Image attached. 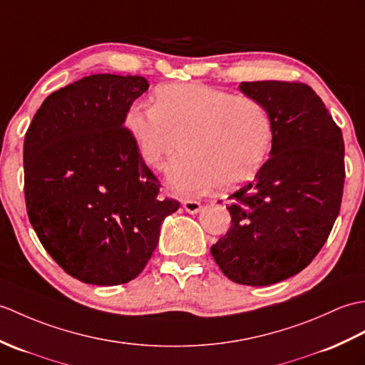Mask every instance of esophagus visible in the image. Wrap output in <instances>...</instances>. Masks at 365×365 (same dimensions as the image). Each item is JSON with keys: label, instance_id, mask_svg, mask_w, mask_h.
I'll return each instance as SVG.
<instances>
[{"label": "esophagus", "instance_id": "esophagus-1", "mask_svg": "<svg viewBox=\"0 0 365 365\" xmlns=\"http://www.w3.org/2000/svg\"><path fill=\"white\" fill-rule=\"evenodd\" d=\"M183 208H185V211L186 213H190V215H197L199 211L202 210V205H200V202H197V200H183Z\"/></svg>", "mask_w": 365, "mask_h": 365}]
</instances>
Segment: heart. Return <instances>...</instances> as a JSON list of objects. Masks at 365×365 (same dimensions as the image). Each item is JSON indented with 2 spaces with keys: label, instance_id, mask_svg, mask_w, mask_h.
<instances>
[{
  "label": "heart",
  "instance_id": "obj_1",
  "mask_svg": "<svg viewBox=\"0 0 365 365\" xmlns=\"http://www.w3.org/2000/svg\"><path fill=\"white\" fill-rule=\"evenodd\" d=\"M124 129L143 162L160 169L179 149L166 169V182L182 194L217 186L232 190L252 180L272 152L274 120L255 98L235 96L202 83L158 87L152 107L132 104Z\"/></svg>",
  "mask_w": 365,
  "mask_h": 365
}]
</instances>
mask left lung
I'll return each mask as SVG.
<instances>
[{"instance_id":"obj_1","label":"left lung","mask_w":365,"mask_h":365,"mask_svg":"<svg viewBox=\"0 0 365 365\" xmlns=\"http://www.w3.org/2000/svg\"><path fill=\"white\" fill-rule=\"evenodd\" d=\"M240 90L269 108L274 144L255 182L228 197L232 227L211 255L232 282L267 286L299 274L328 240L342 202L344 138L307 83L241 82Z\"/></svg>"}]
</instances>
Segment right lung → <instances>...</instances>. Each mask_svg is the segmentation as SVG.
I'll list each match as a JSON object with an SVG mask.
<instances>
[{"instance_id":"obj_1","label":"right lung","mask_w":365,"mask_h":365,"mask_svg":"<svg viewBox=\"0 0 365 365\" xmlns=\"http://www.w3.org/2000/svg\"><path fill=\"white\" fill-rule=\"evenodd\" d=\"M149 88L141 76L91 74L43 101L24 137V199L31 225L68 275L115 286L138 277L165 217L160 182L124 129Z\"/></svg>"}]
</instances>
